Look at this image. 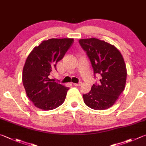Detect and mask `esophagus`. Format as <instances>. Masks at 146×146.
<instances>
[{"label": "esophagus", "mask_w": 146, "mask_h": 146, "mask_svg": "<svg viewBox=\"0 0 146 146\" xmlns=\"http://www.w3.org/2000/svg\"><path fill=\"white\" fill-rule=\"evenodd\" d=\"M73 85H74V86H80L81 85H82V82H79V83H78V84L74 83Z\"/></svg>", "instance_id": "obj_1"}]
</instances>
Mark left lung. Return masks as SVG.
<instances>
[{"mask_svg": "<svg viewBox=\"0 0 146 146\" xmlns=\"http://www.w3.org/2000/svg\"><path fill=\"white\" fill-rule=\"evenodd\" d=\"M81 46L91 62L99 84L83 94L85 104L92 109L105 110L114 104L125 87L127 71L123 55L114 45L97 38L81 39Z\"/></svg>", "mask_w": 146, "mask_h": 146, "instance_id": "8db88e82", "label": "left lung"}]
</instances>
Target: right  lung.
Masks as SVG:
<instances>
[{
	"label": "right lung",
	"instance_id": "1",
	"mask_svg": "<svg viewBox=\"0 0 146 146\" xmlns=\"http://www.w3.org/2000/svg\"><path fill=\"white\" fill-rule=\"evenodd\" d=\"M73 38H52L41 42L29 54L23 66V85L34 105L51 110L64 102L69 87L49 78L57 63L64 57L73 43Z\"/></svg>",
	"mask_w": 146,
	"mask_h": 146
}]
</instances>
